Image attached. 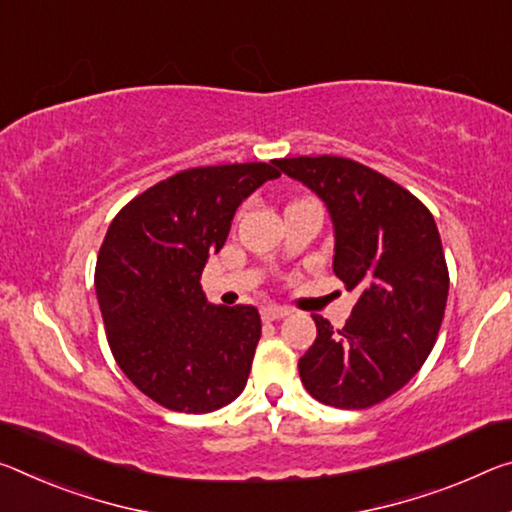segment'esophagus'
I'll use <instances>...</instances> for the list:
<instances>
[{
    "label": "esophagus",
    "instance_id": "34e87169",
    "mask_svg": "<svg viewBox=\"0 0 512 512\" xmlns=\"http://www.w3.org/2000/svg\"><path fill=\"white\" fill-rule=\"evenodd\" d=\"M291 312L287 310V307H278V305H266L262 307V321H280L285 319V316H289Z\"/></svg>",
    "mask_w": 512,
    "mask_h": 512
}]
</instances>
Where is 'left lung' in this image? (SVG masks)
Instances as JSON below:
<instances>
[{
  "instance_id": "left-lung-1",
  "label": "left lung",
  "mask_w": 512,
  "mask_h": 512,
  "mask_svg": "<svg viewBox=\"0 0 512 512\" xmlns=\"http://www.w3.org/2000/svg\"><path fill=\"white\" fill-rule=\"evenodd\" d=\"M275 166L328 205L332 271L358 291L344 328L312 316L316 339L298 360L300 380L332 408H371L415 376L440 332L449 269L435 218L408 189L360 161L321 154Z\"/></svg>"
}]
</instances>
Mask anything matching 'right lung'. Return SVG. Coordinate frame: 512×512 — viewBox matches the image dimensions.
<instances>
[{
    "mask_svg": "<svg viewBox=\"0 0 512 512\" xmlns=\"http://www.w3.org/2000/svg\"><path fill=\"white\" fill-rule=\"evenodd\" d=\"M275 177L264 161L180 170L109 225L95 264L107 342L125 376L168 410L214 412L246 387L259 312L207 305L200 278L241 200Z\"/></svg>",
    "mask_w": 512,
    "mask_h": 512,
    "instance_id": "1",
    "label": "right lung"
}]
</instances>
